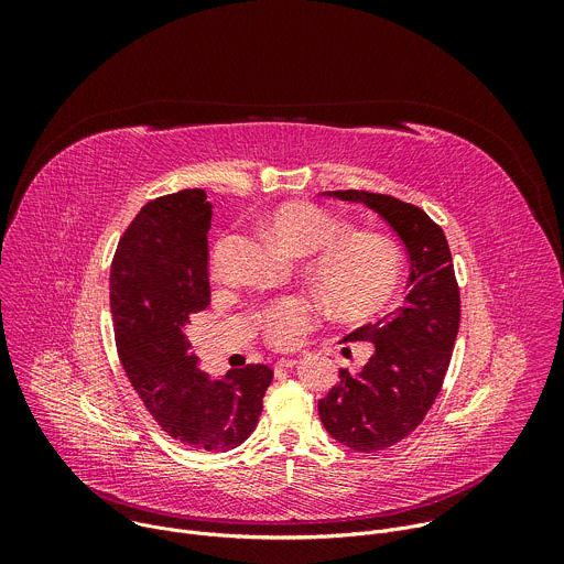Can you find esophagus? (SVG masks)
Wrapping results in <instances>:
<instances>
[{
    "label": "esophagus",
    "mask_w": 564,
    "mask_h": 564,
    "mask_svg": "<svg viewBox=\"0 0 564 564\" xmlns=\"http://www.w3.org/2000/svg\"><path fill=\"white\" fill-rule=\"evenodd\" d=\"M296 359H279L276 361V370H285V368H294Z\"/></svg>",
    "instance_id": "34e87169"
}]
</instances>
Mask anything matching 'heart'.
<instances>
[{
  "label": "heart",
  "instance_id": "b5f03b06",
  "mask_svg": "<svg viewBox=\"0 0 564 564\" xmlns=\"http://www.w3.org/2000/svg\"><path fill=\"white\" fill-rule=\"evenodd\" d=\"M268 231L296 257L314 254L312 281L330 307L348 314L370 312L397 288L401 254L379 234H346L330 212L310 203H288L265 218ZM223 243L218 246L220 252ZM316 310L301 296H288L259 314V326L276 346H294L314 326Z\"/></svg>",
  "mask_w": 564,
  "mask_h": 564
}]
</instances>
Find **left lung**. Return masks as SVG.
Returning a JSON list of instances; mask_svg holds the SVG:
<instances>
[{"instance_id": "8db88e82", "label": "left lung", "mask_w": 564, "mask_h": 564, "mask_svg": "<svg viewBox=\"0 0 564 564\" xmlns=\"http://www.w3.org/2000/svg\"><path fill=\"white\" fill-rule=\"evenodd\" d=\"M324 196L381 216L411 261L404 303L344 337L372 344V357L359 372L341 368L318 401V417L339 444L375 453L409 437L437 399L459 328V290L446 236L424 209L359 189Z\"/></svg>"}]
</instances>
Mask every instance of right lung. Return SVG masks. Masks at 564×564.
<instances>
[{"instance_id":"obj_1","label":"right lung","mask_w":564,"mask_h":564,"mask_svg":"<svg viewBox=\"0 0 564 564\" xmlns=\"http://www.w3.org/2000/svg\"><path fill=\"white\" fill-rule=\"evenodd\" d=\"M212 203L183 189L147 203L111 265V314L122 368L151 417L194 451H229L259 424L272 370L250 364L212 379L187 328L209 305Z\"/></svg>"}]
</instances>
